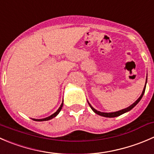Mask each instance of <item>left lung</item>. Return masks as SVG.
I'll list each match as a JSON object with an SVG mask.
<instances>
[{
	"mask_svg": "<svg viewBox=\"0 0 154 154\" xmlns=\"http://www.w3.org/2000/svg\"><path fill=\"white\" fill-rule=\"evenodd\" d=\"M146 83H147V80H146L145 86H144V89H143V92H142V93H141V96H140L139 98H138V99H137L136 101H135V102H134L133 104H132V105H130V106H129V107H126V108H125V109H123V110H119V111H116V112H111V113H104V112H100V111H98V110H95V109L94 108V107H92V106H91V104H89V102H88V103H89V106H90L91 109H92V110H93V111L95 112V113H97V114L100 115V116H102V117H118V116H120V115H121V114H123V113H126V112H128V111H129V110H132V109L133 108V107H135V106L136 105V104H138V102H139V101H140V100H141V98H142L143 95H144V92H145Z\"/></svg>",
	"mask_w": 154,
	"mask_h": 154,
	"instance_id": "1",
	"label": "left lung"
}]
</instances>
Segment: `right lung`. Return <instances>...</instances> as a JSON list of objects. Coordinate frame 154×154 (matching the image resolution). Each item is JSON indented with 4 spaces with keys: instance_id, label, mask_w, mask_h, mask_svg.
Returning a JSON list of instances; mask_svg holds the SVG:
<instances>
[{
    "instance_id": "add662e5",
    "label": "right lung",
    "mask_w": 154,
    "mask_h": 154,
    "mask_svg": "<svg viewBox=\"0 0 154 154\" xmlns=\"http://www.w3.org/2000/svg\"><path fill=\"white\" fill-rule=\"evenodd\" d=\"M62 106H63V102L62 103V104H61V106H60V107H59V108L57 110V111L55 112V113H53V114H52L51 116H50V117H46V118H44V119H32V120H35V121H47V120H51V119L54 118L55 117H56V116H57V115L59 114V112H60V110H62Z\"/></svg>"
}]
</instances>
